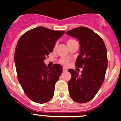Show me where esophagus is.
Here are the masks:
<instances>
[{
	"instance_id": "esophagus-1",
	"label": "esophagus",
	"mask_w": 121,
	"mask_h": 121,
	"mask_svg": "<svg viewBox=\"0 0 121 121\" xmlns=\"http://www.w3.org/2000/svg\"><path fill=\"white\" fill-rule=\"evenodd\" d=\"M63 72H66L67 71V69L66 68H63Z\"/></svg>"
}]
</instances>
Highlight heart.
<instances>
[{
  "label": "heart",
  "instance_id": "obj_1",
  "mask_svg": "<svg viewBox=\"0 0 121 121\" xmlns=\"http://www.w3.org/2000/svg\"><path fill=\"white\" fill-rule=\"evenodd\" d=\"M77 43V41H75V40H74V39H68L67 41V44L68 46L69 47H70L71 46H73V45L74 44V43ZM59 63L64 65H67L68 63H69V60L65 58H61L60 59Z\"/></svg>",
  "mask_w": 121,
  "mask_h": 121
}]
</instances>
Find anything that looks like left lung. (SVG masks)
<instances>
[{
	"label": "left lung",
	"mask_w": 121,
	"mask_h": 121,
	"mask_svg": "<svg viewBox=\"0 0 121 121\" xmlns=\"http://www.w3.org/2000/svg\"><path fill=\"white\" fill-rule=\"evenodd\" d=\"M66 33L80 41L75 67L83 68L81 75L74 69H68L71 74L68 82L69 95L75 102L85 103L95 96L104 81L108 66L107 48L102 38L86 27H78Z\"/></svg>",
	"instance_id": "8db88e82"
}]
</instances>
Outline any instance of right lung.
Masks as SVG:
<instances>
[{"label": "right lung", "mask_w": 121, "mask_h": 121, "mask_svg": "<svg viewBox=\"0 0 121 121\" xmlns=\"http://www.w3.org/2000/svg\"><path fill=\"white\" fill-rule=\"evenodd\" d=\"M64 32L37 27L23 34L17 44L14 62L17 79L28 98L36 103H46L54 95L63 67L54 64L48 68L44 60Z\"/></svg>", "instance_id": "1"}]
</instances>
